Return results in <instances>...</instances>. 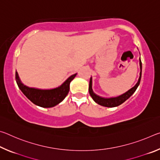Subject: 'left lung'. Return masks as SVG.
Segmentation results:
<instances>
[{
	"label": "left lung",
	"mask_w": 160,
	"mask_h": 160,
	"mask_svg": "<svg viewBox=\"0 0 160 160\" xmlns=\"http://www.w3.org/2000/svg\"><path fill=\"white\" fill-rule=\"evenodd\" d=\"M140 77L138 81V82L135 84V85L131 89H130L128 91H127L126 92H125L123 94H121L120 96L116 97H111V98H104V97H99L97 94H94L92 91V78H90V85H89V92H90V96L92 97V98L93 99V100L97 104L101 105V106L103 107H115L119 106V105L122 104L126 100L128 99L130 97H131L132 94H133L136 89L138 88V87L140 85V79H141V75H142V62L141 60H140Z\"/></svg>",
	"instance_id": "1"
}]
</instances>
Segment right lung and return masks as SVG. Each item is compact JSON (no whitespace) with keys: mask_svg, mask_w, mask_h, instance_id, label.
Returning a JSON list of instances; mask_svg holds the SVG:
<instances>
[{"mask_svg":"<svg viewBox=\"0 0 160 160\" xmlns=\"http://www.w3.org/2000/svg\"><path fill=\"white\" fill-rule=\"evenodd\" d=\"M76 75L69 77L60 87L51 90L29 88L21 82L17 72H15V80L20 90L32 103L41 107L50 108L58 104L65 99L70 90V83Z\"/></svg>","mask_w":160,"mask_h":160,"instance_id":"1","label":"right lung"}]
</instances>
